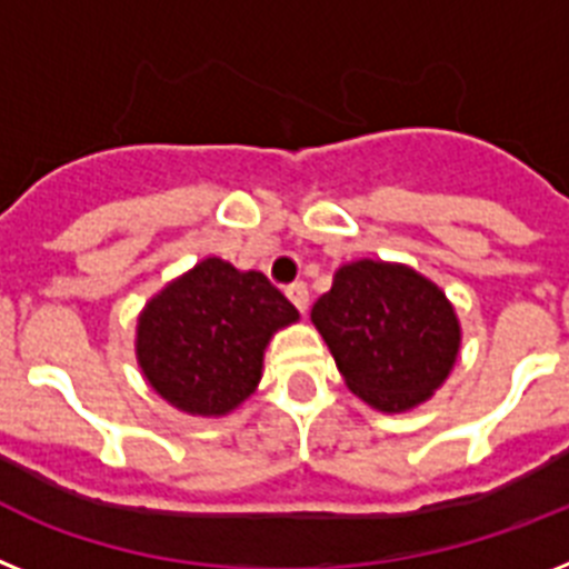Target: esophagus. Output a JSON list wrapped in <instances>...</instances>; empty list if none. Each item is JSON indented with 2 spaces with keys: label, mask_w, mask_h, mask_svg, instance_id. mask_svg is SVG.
<instances>
[{
  "label": "esophagus",
  "mask_w": 569,
  "mask_h": 569,
  "mask_svg": "<svg viewBox=\"0 0 569 569\" xmlns=\"http://www.w3.org/2000/svg\"><path fill=\"white\" fill-rule=\"evenodd\" d=\"M286 298L292 300V303L300 309V312H307V309H309V289H307V283L286 286Z\"/></svg>",
  "instance_id": "obj_1"
}]
</instances>
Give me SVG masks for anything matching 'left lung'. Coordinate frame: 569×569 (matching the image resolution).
<instances>
[{"label":"left lung","mask_w":569,"mask_h":569,"mask_svg":"<svg viewBox=\"0 0 569 569\" xmlns=\"http://www.w3.org/2000/svg\"><path fill=\"white\" fill-rule=\"evenodd\" d=\"M312 323L347 388L385 413L431 399L460 352V321L446 292L399 262L356 260L315 300Z\"/></svg>","instance_id":"1"}]
</instances>
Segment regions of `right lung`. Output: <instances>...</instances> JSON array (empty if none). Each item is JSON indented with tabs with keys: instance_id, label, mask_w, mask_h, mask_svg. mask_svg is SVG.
Masks as SVG:
<instances>
[{
	"instance_id": "1",
	"label": "right lung",
	"mask_w": 569,
	"mask_h": 569,
	"mask_svg": "<svg viewBox=\"0 0 569 569\" xmlns=\"http://www.w3.org/2000/svg\"><path fill=\"white\" fill-rule=\"evenodd\" d=\"M298 309L262 271L208 257L138 315L136 356L150 388L193 417H226L254 393L262 352Z\"/></svg>"
}]
</instances>
